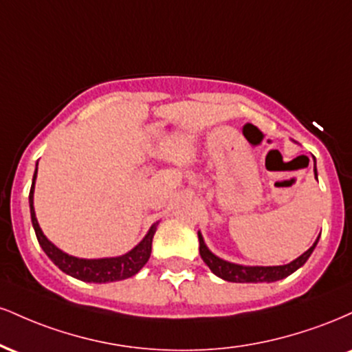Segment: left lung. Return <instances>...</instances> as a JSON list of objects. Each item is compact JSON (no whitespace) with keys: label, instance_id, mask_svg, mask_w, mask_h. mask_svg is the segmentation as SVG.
Returning <instances> with one entry per match:
<instances>
[{"label":"left lung","instance_id":"1","mask_svg":"<svg viewBox=\"0 0 352 352\" xmlns=\"http://www.w3.org/2000/svg\"><path fill=\"white\" fill-rule=\"evenodd\" d=\"M314 177L318 180V170H316V160H314ZM319 236L316 238L313 246L309 250H306L301 256H298L296 260H293L288 265H280V266H246V265H238L232 263V261L223 260V258L217 256L215 253L210 252V248L205 243L204 236L199 232V241H200V256L205 261V265L212 270L213 274H217L218 278L225 281L232 283H273L280 281L283 278L289 276V274L296 272L298 268H301L302 265L308 261L311 253L316 248Z\"/></svg>","mask_w":352,"mask_h":352}]
</instances>
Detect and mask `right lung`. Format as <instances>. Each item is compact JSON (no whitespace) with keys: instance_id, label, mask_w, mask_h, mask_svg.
Listing matches in <instances>:
<instances>
[{"instance_id":"1","label":"right lung","mask_w":352,"mask_h":352,"mask_svg":"<svg viewBox=\"0 0 352 352\" xmlns=\"http://www.w3.org/2000/svg\"><path fill=\"white\" fill-rule=\"evenodd\" d=\"M36 177H38V164H36V170L33 175V185H31L30 192V212L31 221H33V228L36 232L39 245H41L43 252L50 256V260L54 263L60 272H64L76 280L86 281V283H112L127 280V278L134 276L144 268L152 253V238L157 232V223H153L148 228L147 235L137 243L131 252L120 254V256H109V258H78L72 254L64 253L59 250L52 241L47 240L44 235L41 227L38 223L34 212V185Z\"/></svg>"}]
</instances>
